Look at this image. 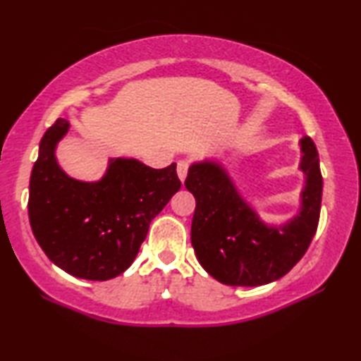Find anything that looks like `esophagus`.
I'll list each match as a JSON object with an SVG mask.
<instances>
[{
	"instance_id": "esophagus-1",
	"label": "esophagus",
	"mask_w": 361,
	"mask_h": 361,
	"mask_svg": "<svg viewBox=\"0 0 361 361\" xmlns=\"http://www.w3.org/2000/svg\"><path fill=\"white\" fill-rule=\"evenodd\" d=\"M188 166H190V164L186 160H180L178 165H176V171H178V178L181 180V183L185 181L188 175Z\"/></svg>"
}]
</instances>
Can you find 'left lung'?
<instances>
[{"label": "left lung", "mask_w": 361, "mask_h": 361, "mask_svg": "<svg viewBox=\"0 0 361 361\" xmlns=\"http://www.w3.org/2000/svg\"><path fill=\"white\" fill-rule=\"evenodd\" d=\"M299 145V169L306 175L301 209L281 226L260 219L221 164L204 160L190 166L185 186L196 200L191 243L197 262L217 281L262 286L280 280L306 253L321 214L322 175L311 137Z\"/></svg>", "instance_id": "8db88e82"}]
</instances>
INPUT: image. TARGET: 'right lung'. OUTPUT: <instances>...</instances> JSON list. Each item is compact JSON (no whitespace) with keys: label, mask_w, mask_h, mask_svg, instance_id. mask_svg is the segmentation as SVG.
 I'll use <instances>...</instances> for the list:
<instances>
[{"label":"right lung","mask_w":361,"mask_h":361,"mask_svg":"<svg viewBox=\"0 0 361 361\" xmlns=\"http://www.w3.org/2000/svg\"><path fill=\"white\" fill-rule=\"evenodd\" d=\"M70 123L59 118L39 145L29 183V222L50 262L68 275L106 281L132 265L154 217L180 190L176 164L161 170L111 159L99 181L68 176L55 149Z\"/></svg>","instance_id":"right-lung-1"}]
</instances>
